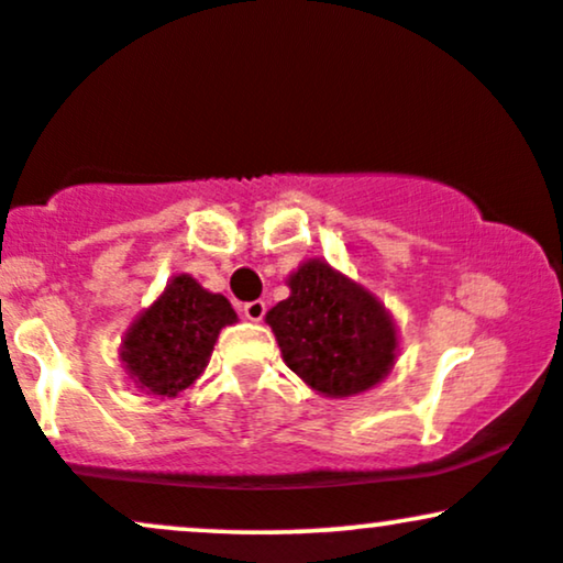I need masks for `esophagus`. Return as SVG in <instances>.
I'll list each match as a JSON object with an SVG mask.
<instances>
[{
	"mask_svg": "<svg viewBox=\"0 0 563 563\" xmlns=\"http://www.w3.org/2000/svg\"><path fill=\"white\" fill-rule=\"evenodd\" d=\"M264 312H267V303L264 301H249L243 303V318L251 320V322H260L264 318Z\"/></svg>",
	"mask_w": 563,
	"mask_h": 563,
	"instance_id": "34e87169",
	"label": "esophagus"
}]
</instances>
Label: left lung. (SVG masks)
Here are the masks:
<instances>
[{"label": "left lung", "instance_id": "obj_1", "mask_svg": "<svg viewBox=\"0 0 563 563\" xmlns=\"http://www.w3.org/2000/svg\"><path fill=\"white\" fill-rule=\"evenodd\" d=\"M288 299L267 312L283 363L312 391L331 399L363 394L391 373L399 333L373 290L325 260L301 262L288 275Z\"/></svg>", "mask_w": 563, "mask_h": 563}]
</instances>
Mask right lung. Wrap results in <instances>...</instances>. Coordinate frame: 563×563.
I'll use <instances>...</instances> for the list:
<instances>
[{"label": "right lung", "mask_w": 563, "mask_h": 563, "mask_svg": "<svg viewBox=\"0 0 563 563\" xmlns=\"http://www.w3.org/2000/svg\"><path fill=\"white\" fill-rule=\"evenodd\" d=\"M232 322L238 314L222 294H211L187 273L174 275L126 328L119 346L121 367L140 391L179 397L206 371L219 331Z\"/></svg>", "instance_id": "add662e5"}]
</instances>
